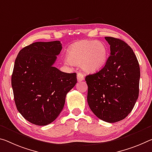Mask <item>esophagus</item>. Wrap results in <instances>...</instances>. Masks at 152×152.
<instances>
[{
	"instance_id": "esophagus-1",
	"label": "esophagus",
	"mask_w": 152,
	"mask_h": 152,
	"mask_svg": "<svg viewBox=\"0 0 152 152\" xmlns=\"http://www.w3.org/2000/svg\"><path fill=\"white\" fill-rule=\"evenodd\" d=\"M77 79H78V82L84 80V79H85V78H84V75L82 73H80V72H78V73H77Z\"/></svg>"
}]
</instances>
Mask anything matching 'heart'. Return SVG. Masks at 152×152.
Instances as JSON below:
<instances>
[{
    "label": "heart",
    "instance_id": "heart-1",
    "mask_svg": "<svg viewBox=\"0 0 152 152\" xmlns=\"http://www.w3.org/2000/svg\"><path fill=\"white\" fill-rule=\"evenodd\" d=\"M67 62L80 65L83 71L95 72L106 63L107 50L102 42L83 40L74 44L67 50Z\"/></svg>",
    "mask_w": 152,
    "mask_h": 152
}]
</instances>
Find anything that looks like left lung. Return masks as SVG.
Returning <instances> with one entry per match:
<instances>
[{
  "mask_svg": "<svg viewBox=\"0 0 152 152\" xmlns=\"http://www.w3.org/2000/svg\"><path fill=\"white\" fill-rule=\"evenodd\" d=\"M110 56L100 71L86 76L87 102L96 116L114 123L124 119L139 97L140 67L131 47L123 40L105 37Z\"/></svg>",
  "mask_w": 152,
  "mask_h": 152,
  "instance_id": "left-lung-1",
  "label": "left lung"
}]
</instances>
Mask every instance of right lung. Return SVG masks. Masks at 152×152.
Returning <instances> with one entry per match:
<instances>
[{"mask_svg": "<svg viewBox=\"0 0 152 152\" xmlns=\"http://www.w3.org/2000/svg\"><path fill=\"white\" fill-rule=\"evenodd\" d=\"M62 49L58 40L34 42L17 56L11 76L18 112L28 122L45 126L63 110L67 93L77 83L76 73L60 71L53 64Z\"/></svg>", "mask_w": 152, "mask_h": 152, "instance_id": "right-lung-1", "label": "right lung"}]
</instances>
